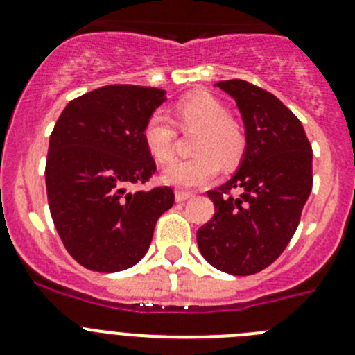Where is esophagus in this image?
<instances>
[{
	"label": "esophagus",
	"mask_w": 355,
	"mask_h": 355,
	"mask_svg": "<svg viewBox=\"0 0 355 355\" xmlns=\"http://www.w3.org/2000/svg\"><path fill=\"white\" fill-rule=\"evenodd\" d=\"M193 195L190 191H183V190H178L175 191V202H184V200L191 199Z\"/></svg>",
	"instance_id": "1"
}]
</instances>
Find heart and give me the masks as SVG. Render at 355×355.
<instances>
[{
    "mask_svg": "<svg viewBox=\"0 0 355 355\" xmlns=\"http://www.w3.org/2000/svg\"><path fill=\"white\" fill-rule=\"evenodd\" d=\"M178 118L184 126L199 128L193 151L188 160H174L162 171L168 187L191 190L213 181L220 162L232 167L245 153V135L229 118L225 105L207 93H197L178 103ZM146 149L156 162H167L174 151V128L164 112H153L142 128Z\"/></svg>",
    "mask_w": 355,
    "mask_h": 355,
    "instance_id": "obj_1",
    "label": "heart"
}]
</instances>
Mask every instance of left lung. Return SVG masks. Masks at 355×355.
<instances>
[{
  "instance_id": "obj_1",
  "label": "left lung",
  "mask_w": 355,
  "mask_h": 355,
  "mask_svg": "<svg viewBox=\"0 0 355 355\" xmlns=\"http://www.w3.org/2000/svg\"><path fill=\"white\" fill-rule=\"evenodd\" d=\"M232 96L245 125L239 167L218 190L213 220L197 230V245L213 268L248 276L287 248L311 193V146L303 125L275 95L246 80L214 84ZM237 187L242 191L232 198Z\"/></svg>"
}]
</instances>
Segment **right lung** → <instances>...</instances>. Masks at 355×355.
<instances>
[{
	"instance_id": "1",
	"label": "right lung",
	"mask_w": 355,
	"mask_h": 355,
	"mask_svg": "<svg viewBox=\"0 0 355 355\" xmlns=\"http://www.w3.org/2000/svg\"><path fill=\"white\" fill-rule=\"evenodd\" d=\"M167 91L114 84L71 100L49 139V209L64 248L84 268L118 272L148 252L156 220L174 204L168 187L130 191L156 165L142 141Z\"/></svg>"
}]
</instances>
